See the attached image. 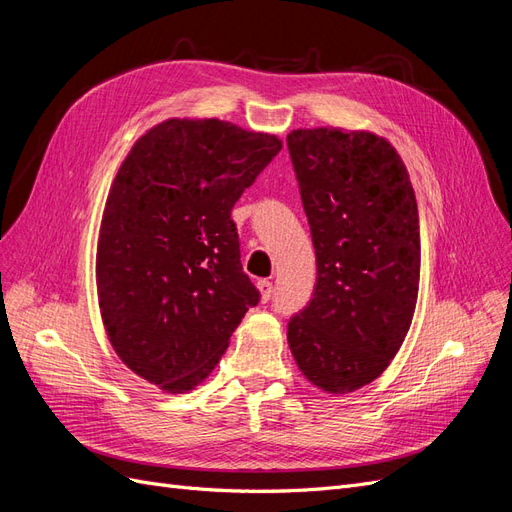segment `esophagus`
Returning <instances> with one entry per match:
<instances>
[{
  "label": "esophagus",
  "mask_w": 512,
  "mask_h": 512,
  "mask_svg": "<svg viewBox=\"0 0 512 512\" xmlns=\"http://www.w3.org/2000/svg\"><path fill=\"white\" fill-rule=\"evenodd\" d=\"M258 290H260V297L262 301H269L273 297V282L269 280H260L258 282Z\"/></svg>",
  "instance_id": "obj_1"
}]
</instances>
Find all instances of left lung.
Returning a JSON list of instances; mask_svg holds the SVG:
<instances>
[{
    "label": "left lung",
    "instance_id": "1",
    "mask_svg": "<svg viewBox=\"0 0 512 512\" xmlns=\"http://www.w3.org/2000/svg\"><path fill=\"white\" fill-rule=\"evenodd\" d=\"M316 250L312 301L288 322L303 376L333 395L389 367L410 329L421 228L408 170L371 132L292 130L286 138Z\"/></svg>",
    "mask_w": 512,
    "mask_h": 512
}]
</instances>
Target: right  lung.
Masks as SVG:
<instances>
[{
    "mask_svg": "<svg viewBox=\"0 0 512 512\" xmlns=\"http://www.w3.org/2000/svg\"><path fill=\"white\" fill-rule=\"evenodd\" d=\"M273 134L168 119L123 160L102 215L96 280L108 339L134 374L192 391L260 292L230 213L280 153Z\"/></svg>",
    "mask_w": 512,
    "mask_h": 512,
    "instance_id": "add662e5",
    "label": "right lung"
}]
</instances>
